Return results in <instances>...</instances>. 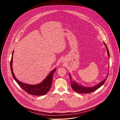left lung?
I'll return each instance as SVG.
<instances>
[{"mask_svg": "<svg viewBox=\"0 0 120 120\" xmlns=\"http://www.w3.org/2000/svg\"><path fill=\"white\" fill-rule=\"evenodd\" d=\"M104 44H105V47H106L107 54H108V56L109 58L110 54H109V52L108 47L105 43H104ZM108 75V74H107V76ZM69 76H70V78L71 79V87H72V89L75 92H77L78 93H81V94H89V93H92V92L95 91V90H96L97 89L99 88L101 86H102V85L104 84V83L105 82L107 78V76L106 78L104 81L100 82L98 84L95 85V86H91V87H90V86L87 87V86H82V85L78 84L77 82H76L75 81H73L72 80V77H71V75H70V74H69Z\"/></svg>", "mask_w": 120, "mask_h": 120, "instance_id": "left-lung-1", "label": "left lung"}]
</instances>
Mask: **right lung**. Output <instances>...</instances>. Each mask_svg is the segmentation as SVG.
Segmentation results:
<instances>
[{
  "label": "right lung",
  "instance_id": "add662e5",
  "mask_svg": "<svg viewBox=\"0 0 120 120\" xmlns=\"http://www.w3.org/2000/svg\"><path fill=\"white\" fill-rule=\"evenodd\" d=\"M14 51H13L11 60L10 62V69L12 76L15 81L19 85V86L25 91L30 94L33 95H43L45 94L50 89L53 81V76L56 70V68L53 69L50 72L49 74L46 76V77L40 83L37 84H29L22 82L18 79L15 77V75L13 72L12 68V63H13V55Z\"/></svg>",
  "mask_w": 120,
  "mask_h": 120
}]
</instances>
